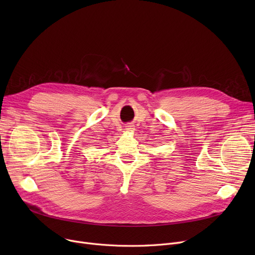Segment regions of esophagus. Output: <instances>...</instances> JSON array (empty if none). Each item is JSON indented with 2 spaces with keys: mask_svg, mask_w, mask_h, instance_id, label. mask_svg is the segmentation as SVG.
Masks as SVG:
<instances>
[{
  "mask_svg": "<svg viewBox=\"0 0 255 255\" xmlns=\"http://www.w3.org/2000/svg\"><path fill=\"white\" fill-rule=\"evenodd\" d=\"M132 127H133V126H131V125H130V126H127V130H132V129H133Z\"/></svg>",
  "mask_w": 255,
  "mask_h": 255,
  "instance_id": "obj_1",
  "label": "esophagus"
}]
</instances>
